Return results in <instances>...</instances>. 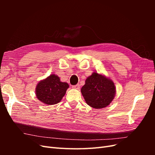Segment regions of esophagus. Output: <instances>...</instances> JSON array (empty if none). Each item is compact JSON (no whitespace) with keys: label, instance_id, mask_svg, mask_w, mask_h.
I'll return each instance as SVG.
<instances>
[{"label":"esophagus","instance_id":"obj_1","mask_svg":"<svg viewBox=\"0 0 155 155\" xmlns=\"http://www.w3.org/2000/svg\"><path fill=\"white\" fill-rule=\"evenodd\" d=\"M73 88H75V89H79L80 88V85H79V84H77V85H73L72 87Z\"/></svg>","mask_w":155,"mask_h":155}]
</instances>
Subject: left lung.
<instances>
[{"label":"left lung","mask_w":155,"mask_h":155,"mask_svg":"<svg viewBox=\"0 0 155 155\" xmlns=\"http://www.w3.org/2000/svg\"><path fill=\"white\" fill-rule=\"evenodd\" d=\"M81 92L89 106L99 109L107 107L113 100L116 87L110 78L94 72L87 78Z\"/></svg>","instance_id":"obj_1"}]
</instances>
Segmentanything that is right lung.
Listing matches in <instances>:
<instances>
[{
	"mask_svg": "<svg viewBox=\"0 0 155 155\" xmlns=\"http://www.w3.org/2000/svg\"><path fill=\"white\" fill-rule=\"evenodd\" d=\"M68 84L60 81L59 76L51 74L37 84L35 95L39 101L46 105L57 104L66 94Z\"/></svg>",
	"mask_w": 155,
	"mask_h": 155,
	"instance_id": "obj_1",
	"label": "right lung"
}]
</instances>
